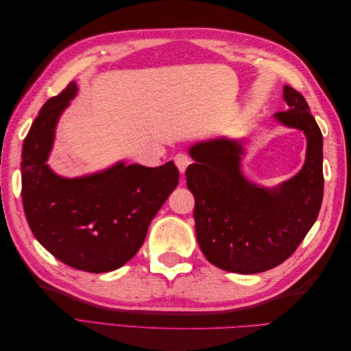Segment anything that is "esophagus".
Returning a JSON list of instances; mask_svg holds the SVG:
<instances>
[{
  "label": "esophagus",
  "mask_w": 351,
  "mask_h": 351,
  "mask_svg": "<svg viewBox=\"0 0 351 351\" xmlns=\"http://www.w3.org/2000/svg\"><path fill=\"white\" fill-rule=\"evenodd\" d=\"M174 162L180 169V173H184L186 168L190 165V162H192V159H190L186 154H177L174 156Z\"/></svg>",
  "instance_id": "1"
}]
</instances>
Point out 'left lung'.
<instances>
[{
  "label": "left lung",
  "instance_id": "left-lung-1",
  "mask_svg": "<svg viewBox=\"0 0 351 351\" xmlns=\"http://www.w3.org/2000/svg\"><path fill=\"white\" fill-rule=\"evenodd\" d=\"M284 99L289 110L275 119L304 132L307 152L302 171L277 189L258 187L241 176L239 142L219 139L190 147L195 162L186 177L196 200V237L217 268L258 274L278 267L299 247L319 214L322 133L300 92L284 86Z\"/></svg>",
  "mask_w": 351,
  "mask_h": 351
}]
</instances>
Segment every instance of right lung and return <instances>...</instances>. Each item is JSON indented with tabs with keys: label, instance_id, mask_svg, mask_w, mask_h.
<instances>
[{
	"label": "right lung",
	"instance_id": "1",
	"mask_svg": "<svg viewBox=\"0 0 351 351\" xmlns=\"http://www.w3.org/2000/svg\"><path fill=\"white\" fill-rule=\"evenodd\" d=\"M71 82L49 98L25 137L22 200L29 227L52 256L79 271L108 272L142 247L156 212L178 184L173 161L124 165L80 178H62L45 164L56 125L76 95Z\"/></svg>",
	"mask_w": 351,
	"mask_h": 351
}]
</instances>
